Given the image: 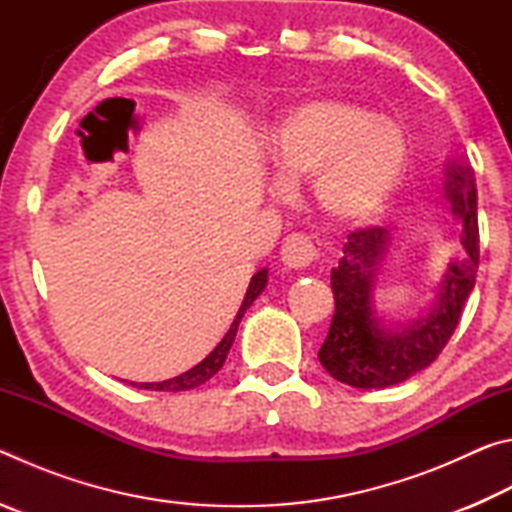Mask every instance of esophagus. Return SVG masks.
<instances>
[{
    "instance_id": "1",
    "label": "esophagus",
    "mask_w": 512,
    "mask_h": 512,
    "mask_svg": "<svg viewBox=\"0 0 512 512\" xmlns=\"http://www.w3.org/2000/svg\"><path fill=\"white\" fill-rule=\"evenodd\" d=\"M280 257L289 268H307L314 262H318L320 246L314 237L293 232V235H289L282 241Z\"/></svg>"
}]
</instances>
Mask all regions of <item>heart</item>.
Returning a JSON list of instances; mask_svg holds the SVG:
<instances>
[{
	"label": "heart",
	"mask_w": 512,
	"mask_h": 512,
	"mask_svg": "<svg viewBox=\"0 0 512 512\" xmlns=\"http://www.w3.org/2000/svg\"><path fill=\"white\" fill-rule=\"evenodd\" d=\"M268 158L282 178H311V194L329 221L363 225L375 221L400 189L409 135L359 101L316 97L277 121Z\"/></svg>",
	"instance_id": "1"
}]
</instances>
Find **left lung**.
I'll use <instances>...</instances> for the list:
<instances>
[{
    "mask_svg": "<svg viewBox=\"0 0 512 512\" xmlns=\"http://www.w3.org/2000/svg\"><path fill=\"white\" fill-rule=\"evenodd\" d=\"M445 198L463 223L465 257L452 262L440 284V296L427 316L404 327H386L372 305L379 264L391 248L386 228L354 230L343 257L332 268L336 309L318 359L334 379L354 388H386L402 384L438 359L474 289L479 271V219L472 169L447 162Z\"/></svg>",
    "mask_w": 512,
    "mask_h": 512,
    "instance_id": "obj_1",
    "label": "left lung"
}]
</instances>
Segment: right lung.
Segmentation results:
<instances>
[{
	"instance_id": "right-lung-1",
	"label": "right lung",
	"mask_w": 512,
	"mask_h": 512,
	"mask_svg": "<svg viewBox=\"0 0 512 512\" xmlns=\"http://www.w3.org/2000/svg\"><path fill=\"white\" fill-rule=\"evenodd\" d=\"M266 282H268V271H266V268H262V271H257L253 275V280H250L244 302H241V307L237 311L235 320H232L228 334L223 336L221 343L216 345V348L210 354H207V357L201 363H198V366L183 372V375L167 379V381H155V384H140V388H146V391H171V393H176V391H189V388H196V386L205 384L207 379H212L216 372L223 368L225 357H228V352L232 348V341H235V336H237V327L241 323V318H244L246 309L253 305L255 298L264 291Z\"/></svg>"
}]
</instances>
